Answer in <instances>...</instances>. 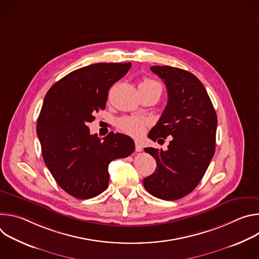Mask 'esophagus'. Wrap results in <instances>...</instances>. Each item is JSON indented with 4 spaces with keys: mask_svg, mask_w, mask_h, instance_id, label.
Returning a JSON list of instances; mask_svg holds the SVG:
<instances>
[{
    "mask_svg": "<svg viewBox=\"0 0 259 259\" xmlns=\"http://www.w3.org/2000/svg\"><path fill=\"white\" fill-rule=\"evenodd\" d=\"M135 151L136 152H138V153H140L141 151H142V145H141V143L139 142V141H135Z\"/></svg>",
    "mask_w": 259,
    "mask_h": 259,
    "instance_id": "34e87169",
    "label": "esophagus"
}]
</instances>
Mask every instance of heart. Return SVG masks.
<instances>
[{
    "label": "heart",
    "instance_id": "obj_1",
    "mask_svg": "<svg viewBox=\"0 0 259 259\" xmlns=\"http://www.w3.org/2000/svg\"><path fill=\"white\" fill-rule=\"evenodd\" d=\"M160 87L161 86L150 79H144L142 81V83L139 85V87ZM149 121L140 119V118H136V117H128V118H123L118 122V127L120 128L121 131H123L124 133L133 136V137H139L141 135H143V133L145 132L146 127L149 126Z\"/></svg>",
    "mask_w": 259,
    "mask_h": 259
}]
</instances>
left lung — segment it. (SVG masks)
<instances>
[{
	"label": "left lung",
	"mask_w": 259,
	"mask_h": 259,
	"mask_svg": "<svg viewBox=\"0 0 259 259\" xmlns=\"http://www.w3.org/2000/svg\"><path fill=\"white\" fill-rule=\"evenodd\" d=\"M166 85L168 102L150 131L160 143L170 138L168 150L146 147L157 162L155 173L143 179L156 198L174 201L189 195L203 178L215 152L217 116L200 80L192 72L168 65L151 66Z\"/></svg>",
	"instance_id": "8db88e82"
}]
</instances>
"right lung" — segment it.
<instances>
[{"label":"right lung","mask_w":259,"mask_h":259,"mask_svg":"<svg viewBox=\"0 0 259 259\" xmlns=\"http://www.w3.org/2000/svg\"><path fill=\"white\" fill-rule=\"evenodd\" d=\"M131 67L126 63H95L69 72L47 92L36 122L44 162L58 186L77 199H90L108 187V165L130 156L131 137L109 132L90 134L88 123L104 109L108 90Z\"/></svg>","instance_id":"1"}]
</instances>
